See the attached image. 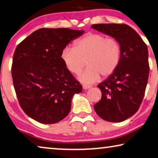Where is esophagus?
Segmentation results:
<instances>
[{
	"instance_id": "34e87169",
	"label": "esophagus",
	"mask_w": 158,
	"mask_h": 158,
	"mask_svg": "<svg viewBox=\"0 0 158 158\" xmlns=\"http://www.w3.org/2000/svg\"><path fill=\"white\" fill-rule=\"evenodd\" d=\"M82 87H83V89H84V90H87V89H90V88H91V86L85 85V84H84V85L82 86Z\"/></svg>"
}]
</instances>
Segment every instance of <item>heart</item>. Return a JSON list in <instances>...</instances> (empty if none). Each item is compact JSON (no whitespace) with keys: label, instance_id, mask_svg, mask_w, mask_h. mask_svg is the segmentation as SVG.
<instances>
[{"label":"heart","instance_id":"1","mask_svg":"<svg viewBox=\"0 0 158 158\" xmlns=\"http://www.w3.org/2000/svg\"><path fill=\"white\" fill-rule=\"evenodd\" d=\"M61 57L74 74H79L86 62L88 67L78 79L84 84H91L97 81L100 76L106 78L114 74L120 62L121 48L114 39L106 38L102 34L89 33L75 42L74 48L63 49Z\"/></svg>","mask_w":158,"mask_h":158}]
</instances>
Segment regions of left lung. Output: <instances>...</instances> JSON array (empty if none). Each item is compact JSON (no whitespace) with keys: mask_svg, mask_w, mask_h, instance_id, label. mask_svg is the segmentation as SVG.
<instances>
[{"mask_svg":"<svg viewBox=\"0 0 158 158\" xmlns=\"http://www.w3.org/2000/svg\"><path fill=\"white\" fill-rule=\"evenodd\" d=\"M91 28L114 37L121 48L118 67L97 86L102 96L94 110L105 121L122 122L137 112L144 97L150 69L147 45L128 25L102 23Z\"/></svg>","mask_w":158,"mask_h":158,"instance_id":"1","label":"left lung"}]
</instances>
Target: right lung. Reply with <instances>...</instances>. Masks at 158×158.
Segmentation results:
<instances>
[{
  "label": "right lung",
  "mask_w": 158,
  "mask_h": 158,
  "mask_svg": "<svg viewBox=\"0 0 158 158\" xmlns=\"http://www.w3.org/2000/svg\"><path fill=\"white\" fill-rule=\"evenodd\" d=\"M84 30L41 28L17 46L12 77L19 103L32 119L43 124L62 121L82 86L66 67L61 54Z\"/></svg>",
  "instance_id": "add662e5"
}]
</instances>
